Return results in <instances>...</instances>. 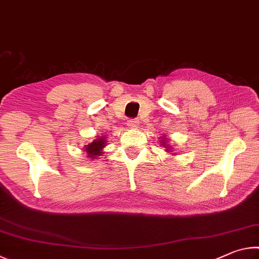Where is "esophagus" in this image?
<instances>
[{
	"mask_svg": "<svg viewBox=\"0 0 259 259\" xmlns=\"http://www.w3.org/2000/svg\"><path fill=\"white\" fill-rule=\"evenodd\" d=\"M126 124H128V126H130V128H136L138 124V121L137 119H129L128 122H126Z\"/></svg>",
	"mask_w": 259,
	"mask_h": 259,
	"instance_id": "esophagus-1",
	"label": "esophagus"
}]
</instances>
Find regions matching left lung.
Returning <instances> with one entry per match:
<instances>
[{"label": "left lung", "instance_id": "1", "mask_svg": "<svg viewBox=\"0 0 259 259\" xmlns=\"http://www.w3.org/2000/svg\"><path fill=\"white\" fill-rule=\"evenodd\" d=\"M164 137H165V136H164ZM161 142H162V145H163V146L165 147V146H166V145H165V143H166V139H165V138H162V139H161ZM166 148H169V147H166Z\"/></svg>", "mask_w": 259, "mask_h": 259}]
</instances>
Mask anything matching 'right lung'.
<instances>
[{
	"instance_id": "obj_1",
	"label": "right lung",
	"mask_w": 259,
	"mask_h": 259,
	"mask_svg": "<svg viewBox=\"0 0 259 259\" xmlns=\"http://www.w3.org/2000/svg\"><path fill=\"white\" fill-rule=\"evenodd\" d=\"M105 143H106L105 138L100 137L99 139L94 140V142L89 144V145H87L84 151L88 153V156L95 157L102 155V150L105 147Z\"/></svg>"
}]
</instances>
